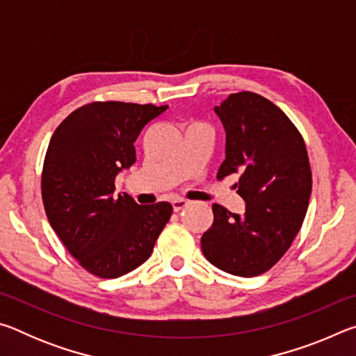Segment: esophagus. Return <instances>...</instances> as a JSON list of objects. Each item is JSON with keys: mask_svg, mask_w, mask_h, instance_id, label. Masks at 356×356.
<instances>
[{"mask_svg": "<svg viewBox=\"0 0 356 356\" xmlns=\"http://www.w3.org/2000/svg\"><path fill=\"white\" fill-rule=\"evenodd\" d=\"M171 204H172L174 212H179V210H182V209H185L186 206H188V201H185V200H174Z\"/></svg>", "mask_w": 356, "mask_h": 356, "instance_id": "1", "label": "esophagus"}]
</instances>
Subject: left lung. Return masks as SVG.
I'll return each instance as SVG.
<instances>
[{
  "label": "left lung",
  "instance_id": "8db88e82",
  "mask_svg": "<svg viewBox=\"0 0 356 356\" xmlns=\"http://www.w3.org/2000/svg\"><path fill=\"white\" fill-rule=\"evenodd\" d=\"M226 130L218 179L240 174L245 215L213 204V225L201 248L207 261L236 276L262 275L284 256L303 225L312 174L303 136L284 111L262 95L231 94L215 106Z\"/></svg>",
  "mask_w": 356,
  "mask_h": 356
}]
</instances>
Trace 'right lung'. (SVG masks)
<instances>
[{"label":"right lung","mask_w":356,"mask_h":356,"mask_svg":"<svg viewBox=\"0 0 356 356\" xmlns=\"http://www.w3.org/2000/svg\"><path fill=\"white\" fill-rule=\"evenodd\" d=\"M168 105L92 102L65 118L48 144L42 170L47 218L84 270L119 278L146 262L172 206H140L114 196V179L136 161L134 143Z\"/></svg>","instance_id":"add662e5"}]
</instances>
